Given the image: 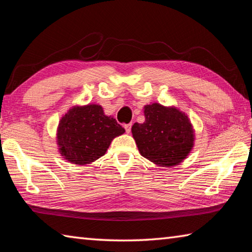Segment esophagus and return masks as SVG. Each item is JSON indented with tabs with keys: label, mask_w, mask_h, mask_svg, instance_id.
<instances>
[{
	"label": "esophagus",
	"mask_w": 252,
	"mask_h": 252,
	"mask_svg": "<svg viewBox=\"0 0 252 252\" xmlns=\"http://www.w3.org/2000/svg\"><path fill=\"white\" fill-rule=\"evenodd\" d=\"M131 126H132V123H127V125H125V129H126V133L131 132Z\"/></svg>",
	"instance_id": "obj_1"
}]
</instances>
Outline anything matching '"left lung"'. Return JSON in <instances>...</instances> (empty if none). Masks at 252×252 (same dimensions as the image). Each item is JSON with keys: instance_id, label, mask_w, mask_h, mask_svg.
I'll use <instances>...</instances> for the list:
<instances>
[{"instance_id": "left-lung-1", "label": "left lung", "mask_w": 252, "mask_h": 252, "mask_svg": "<svg viewBox=\"0 0 252 252\" xmlns=\"http://www.w3.org/2000/svg\"><path fill=\"white\" fill-rule=\"evenodd\" d=\"M145 121L135 122L132 134L141 155L160 167H171L183 160L194 143L189 118L176 108L160 104L144 108Z\"/></svg>"}]
</instances>
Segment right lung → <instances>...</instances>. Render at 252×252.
I'll return each instance as SVG.
<instances>
[{"mask_svg": "<svg viewBox=\"0 0 252 252\" xmlns=\"http://www.w3.org/2000/svg\"><path fill=\"white\" fill-rule=\"evenodd\" d=\"M126 130L101 106L73 107L62 118L57 144L62 156L76 164L91 163L105 155L111 141Z\"/></svg>", "mask_w": 252, "mask_h": 252, "instance_id": "right-lung-1", "label": "right lung"}]
</instances>
